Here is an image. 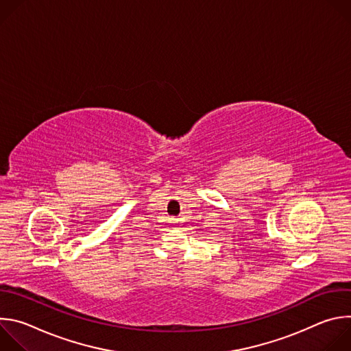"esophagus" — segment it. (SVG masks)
I'll return each mask as SVG.
<instances>
[{"mask_svg": "<svg viewBox=\"0 0 351 351\" xmlns=\"http://www.w3.org/2000/svg\"><path fill=\"white\" fill-rule=\"evenodd\" d=\"M173 223H176V221H175V222H173Z\"/></svg>", "mask_w": 351, "mask_h": 351, "instance_id": "1", "label": "esophagus"}]
</instances>
